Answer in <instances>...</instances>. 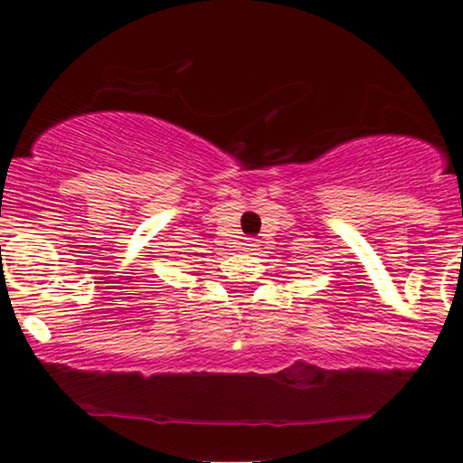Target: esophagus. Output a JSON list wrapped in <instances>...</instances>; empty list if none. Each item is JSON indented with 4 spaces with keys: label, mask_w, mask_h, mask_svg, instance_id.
I'll use <instances>...</instances> for the list:
<instances>
[{
    "label": "esophagus",
    "mask_w": 463,
    "mask_h": 463,
    "mask_svg": "<svg viewBox=\"0 0 463 463\" xmlns=\"http://www.w3.org/2000/svg\"><path fill=\"white\" fill-rule=\"evenodd\" d=\"M241 248H243V252H254V250L259 248V239H246V241L241 243Z\"/></svg>",
    "instance_id": "34e87169"
}]
</instances>
